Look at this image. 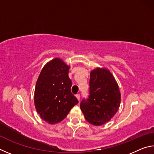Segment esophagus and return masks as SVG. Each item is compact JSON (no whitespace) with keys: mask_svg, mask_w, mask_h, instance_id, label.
<instances>
[{"mask_svg":"<svg viewBox=\"0 0 154 154\" xmlns=\"http://www.w3.org/2000/svg\"><path fill=\"white\" fill-rule=\"evenodd\" d=\"M75 96H76V98H77V100H80V95L79 94H77L75 95Z\"/></svg>","mask_w":154,"mask_h":154,"instance_id":"34e87169","label":"esophagus"}]
</instances>
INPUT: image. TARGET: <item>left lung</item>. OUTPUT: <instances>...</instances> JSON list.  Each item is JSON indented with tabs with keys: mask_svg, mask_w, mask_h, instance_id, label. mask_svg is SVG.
Masks as SVG:
<instances>
[{
	"mask_svg": "<svg viewBox=\"0 0 154 154\" xmlns=\"http://www.w3.org/2000/svg\"><path fill=\"white\" fill-rule=\"evenodd\" d=\"M120 103V91L111 72L105 68L92 70L89 98L80 104L85 119L94 126L105 124L116 115Z\"/></svg>",
	"mask_w": 154,
	"mask_h": 154,
	"instance_id": "1",
	"label": "left lung"
}]
</instances>
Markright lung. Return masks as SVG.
Listing matches in <instances>:
<instances>
[{"mask_svg":"<svg viewBox=\"0 0 154 154\" xmlns=\"http://www.w3.org/2000/svg\"><path fill=\"white\" fill-rule=\"evenodd\" d=\"M70 66L56 58L41 70L35 90V106L37 113L49 124L59 123L79 103L71 91Z\"/></svg>","mask_w":154,"mask_h":154,"instance_id":"obj_1","label":"right lung"}]
</instances>
